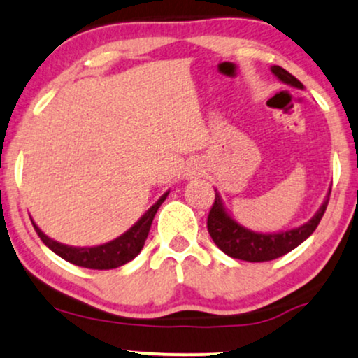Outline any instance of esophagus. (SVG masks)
Listing matches in <instances>:
<instances>
[{"mask_svg":"<svg viewBox=\"0 0 358 358\" xmlns=\"http://www.w3.org/2000/svg\"><path fill=\"white\" fill-rule=\"evenodd\" d=\"M204 166L201 164L199 161H191L186 167V171H184V176H186V179H197V178H202L204 176Z\"/></svg>","mask_w":358,"mask_h":358,"instance_id":"obj_1","label":"esophagus"}]
</instances>
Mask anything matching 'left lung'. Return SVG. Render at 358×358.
I'll list each match as a JSON object with an SVG mask.
<instances>
[{
	"mask_svg": "<svg viewBox=\"0 0 358 358\" xmlns=\"http://www.w3.org/2000/svg\"><path fill=\"white\" fill-rule=\"evenodd\" d=\"M271 71L279 81L287 86L303 90V85L297 78H294L289 71H285L280 66H272ZM330 197V189L325 196L324 204L319 207V210L314 214V217L307 220L302 226L290 229V231L282 232H271L262 234L250 231L244 226H241L231 214L227 213L226 206H224L222 197L215 191V201L210 207L209 217H207V231L215 242V245L227 254L232 259L247 260V262H266V260H273L282 257L295 247L301 245L307 237L312 236L319 226L322 215L327 209Z\"/></svg>",
	"mask_w": 358,
	"mask_h": 358,
	"instance_id": "1",
	"label": "left lung"
}]
</instances>
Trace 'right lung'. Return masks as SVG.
<instances>
[{"instance_id": "add662e5", "label": "right lung", "mask_w": 358, "mask_h": 358, "mask_svg": "<svg viewBox=\"0 0 358 358\" xmlns=\"http://www.w3.org/2000/svg\"><path fill=\"white\" fill-rule=\"evenodd\" d=\"M166 194H162L159 197L156 204L149 207L145 210V214L141 217L138 222L134 224L131 229H127L124 234L116 237V239L106 242V244L101 245H92V247H73L61 244L51 237H48L41 229H39L34 220L33 222L34 229H36L38 236L41 237V241L46 244L52 252L59 255L61 259L68 260V262L74 264V266L86 267V268H94V271H109V268H116L124 266V264L129 262L141 252V249L144 247V242L148 239L149 229H151L152 219L156 215L157 209L161 207L162 202L166 201Z\"/></svg>"}]
</instances>
